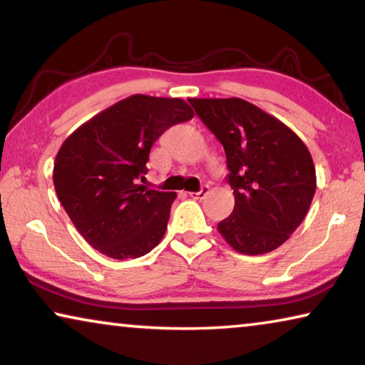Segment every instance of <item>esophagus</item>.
I'll list each match as a JSON object with an SVG mask.
<instances>
[{
	"label": "esophagus",
	"instance_id": "obj_1",
	"mask_svg": "<svg viewBox=\"0 0 365 365\" xmlns=\"http://www.w3.org/2000/svg\"><path fill=\"white\" fill-rule=\"evenodd\" d=\"M207 191H209V187H202L200 191H191V193H188L191 197H193V200H201V197H205L206 195H207Z\"/></svg>",
	"mask_w": 365,
	"mask_h": 365
}]
</instances>
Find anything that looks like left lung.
Here are the masks:
<instances>
[{
  "label": "left lung",
  "mask_w": 365,
  "mask_h": 365,
  "mask_svg": "<svg viewBox=\"0 0 365 365\" xmlns=\"http://www.w3.org/2000/svg\"><path fill=\"white\" fill-rule=\"evenodd\" d=\"M225 150L235 207L217 230L235 251L279 248L304 220L316 193V168L285 123L240 98H190Z\"/></svg>",
  "instance_id": "8db88e82"
}]
</instances>
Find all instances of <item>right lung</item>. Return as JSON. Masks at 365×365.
Masks as SVG:
<instances>
[{"mask_svg":"<svg viewBox=\"0 0 365 365\" xmlns=\"http://www.w3.org/2000/svg\"><path fill=\"white\" fill-rule=\"evenodd\" d=\"M193 115L180 98L133 95L91 117L61 146L54 190L80 235L104 256L141 257L163 240L177 195L146 190L138 178L154 141Z\"/></svg>","mask_w":365,"mask_h":365,"instance_id":"1","label":"right lung"}]
</instances>
